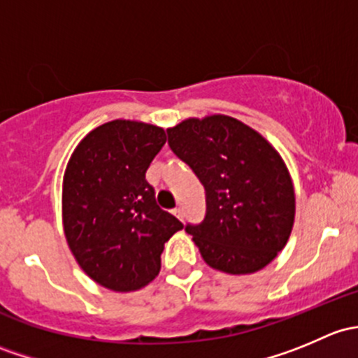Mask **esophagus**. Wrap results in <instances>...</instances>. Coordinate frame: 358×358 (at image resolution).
Returning a JSON list of instances; mask_svg holds the SVG:
<instances>
[{
    "label": "esophagus",
    "mask_w": 358,
    "mask_h": 358,
    "mask_svg": "<svg viewBox=\"0 0 358 358\" xmlns=\"http://www.w3.org/2000/svg\"><path fill=\"white\" fill-rule=\"evenodd\" d=\"M173 215H175L176 218L182 220V222H183V208H175V209H173Z\"/></svg>",
    "instance_id": "obj_1"
}]
</instances>
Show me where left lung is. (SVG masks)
<instances>
[{
	"label": "left lung",
	"instance_id": "obj_1",
	"mask_svg": "<svg viewBox=\"0 0 358 358\" xmlns=\"http://www.w3.org/2000/svg\"><path fill=\"white\" fill-rule=\"evenodd\" d=\"M166 131L169 149L204 185V220L185 225L204 262L232 275L268 265L294 223V189L279 152L222 114L187 119Z\"/></svg>",
	"mask_w": 358,
	"mask_h": 358
}]
</instances>
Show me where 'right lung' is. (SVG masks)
Wrapping results in <instances>:
<instances>
[{
  "label": "right lung",
  "mask_w": 358,
  "mask_h": 358,
  "mask_svg": "<svg viewBox=\"0 0 358 358\" xmlns=\"http://www.w3.org/2000/svg\"><path fill=\"white\" fill-rule=\"evenodd\" d=\"M164 129L106 122L76 147L64 175V232L79 266L100 286L135 291L161 270L164 243L182 222L156 202L145 180Z\"/></svg>",
  "instance_id": "1"
}]
</instances>
